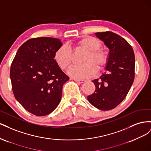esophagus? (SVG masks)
<instances>
[{
  "mask_svg": "<svg viewBox=\"0 0 151 151\" xmlns=\"http://www.w3.org/2000/svg\"><path fill=\"white\" fill-rule=\"evenodd\" d=\"M74 81L76 82H77V83H84V82H86L85 80H81V79H74Z\"/></svg>",
  "mask_w": 151,
  "mask_h": 151,
  "instance_id": "1",
  "label": "esophagus"
}]
</instances>
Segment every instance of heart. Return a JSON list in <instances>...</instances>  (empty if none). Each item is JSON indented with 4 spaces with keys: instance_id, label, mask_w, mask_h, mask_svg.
Segmentation results:
<instances>
[{
    "instance_id": "b5f03b06",
    "label": "heart",
    "mask_w": 151,
    "mask_h": 151,
    "mask_svg": "<svg viewBox=\"0 0 151 151\" xmlns=\"http://www.w3.org/2000/svg\"><path fill=\"white\" fill-rule=\"evenodd\" d=\"M76 48L86 51L83 59V65H75L68 70V74L72 77L77 79H83L94 76L98 70H101L107 65L109 53L103 48H101V43L93 36H86L77 41ZM54 60L58 66L63 70L66 69L72 61L71 49L62 45L54 54Z\"/></svg>"
}]
</instances>
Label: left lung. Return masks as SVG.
<instances>
[{
  "label": "left lung",
  "mask_w": 151,
  "mask_h": 151,
  "mask_svg": "<svg viewBox=\"0 0 151 151\" xmlns=\"http://www.w3.org/2000/svg\"><path fill=\"white\" fill-rule=\"evenodd\" d=\"M95 35L109 48V59L104 73L93 81L96 88L88 99L101 110H110L122 102L134 83L135 55L129 43L118 35L111 31Z\"/></svg>",
  "instance_id": "8db88e82"
}]
</instances>
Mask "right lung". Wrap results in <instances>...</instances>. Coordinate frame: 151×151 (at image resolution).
<instances>
[{
	"label": "right lung",
	"mask_w": 151,
	"mask_h": 151,
	"mask_svg": "<svg viewBox=\"0 0 151 151\" xmlns=\"http://www.w3.org/2000/svg\"><path fill=\"white\" fill-rule=\"evenodd\" d=\"M60 40L31 38L18 49L11 63L14 95L25 109L36 116L51 113L60 103L63 86L68 77L54 60Z\"/></svg>",
	"instance_id": "add662e5"
}]
</instances>
